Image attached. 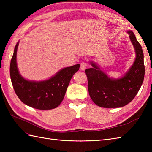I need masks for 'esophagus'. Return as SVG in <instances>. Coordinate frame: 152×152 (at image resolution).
Returning a JSON list of instances; mask_svg holds the SVG:
<instances>
[{"instance_id":"34e87169","label":"esophagus","mask_w":152,"mask_h":152,"mask_svg":"<svg viewBox=\"0 0 152 152\" xmlns=\"http://www.w3.org/2000/svg\"><path fill=\"white\" fill-rule=\"evenodd\" d=\"M88 66L89 64L87 62H82L81 64H80V69L82 70H84L88 67Z\"/></svg>"}]
</instances>
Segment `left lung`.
I'll return each instance as SVG.
<instances>
[{
  "instance_id": "left-lung-1",
  "label": "left lung",
  "mask_w": 152,
  "mask_h": 152,
  "mask_svg": "<svg viewBox=\"0 0 152 152\" xmlns=\"http://www.w3.org/2000/svg\"><path fill=\"white\" fill-rule=\"evenodd\" d=\"M136 52V58L128 72L121 78H109L93 62V66L85 70L88 77L90 97L95 104L103 108H119L129 104L142 84L145 68L141 45L132 31H128Z\"/></svg>"
}]
</instances>
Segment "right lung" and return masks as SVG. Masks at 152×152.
Here are the masks:
<instances>
[{
	"instance_id": "right-lung-1",
	"label": "right lung",
	"mask_w": 152,
	"mask_h": 152,
	"mask_svg": "<svg viewBox=\"0 0 152 152\" xmlns=\"http://www.w3.org/2000/svg\"><path fill=\"white\" fill-rule=\"evenodd\" d=\"M17 43L10 62V74L16 95L27 106L38 110L57 108L63 101L73 75L80 69V64L64 68L51 78L40 82L28 81L20 75L17 66Z\"/></svg>"
}]
</instances>
